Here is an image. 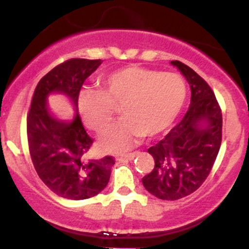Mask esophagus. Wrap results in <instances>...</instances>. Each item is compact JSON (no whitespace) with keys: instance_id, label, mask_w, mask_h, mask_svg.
Instances as JSON below:
<instances>
[{"instance_id":"esophagus-1","label":"esophagus","mask_w":249,"mask_h":249,"mask_svg":"<svg viewBox=\"0 0 249 249\" xmlns=\"http://www.w3.org/2000/svg\"><path fill=\"white\" fill-rule=\"evenodd\" d=\"M137 155H139V152H134L126 155H120V157H118V160H132L135 159V157H137Z\"/></svg>"}]
</instances>
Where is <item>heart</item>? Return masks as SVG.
<instances>
[{"label": "heart", "instance_id": "obj_1", "mask_svg": "<svg viewBox=\"0 0 249 249\" xmlns=\"http://www.w3.org/2000/svg\"><path fill=\"white\" fill-rule=\"evenodd\" d=\"M187 99L184 79L131 65L115 70L101 79V90L84 89L78 95V112L83 124L92 131L108 127L122 106L125 117L100 139L108 152H124L141 137L166 131L182 112Z\"/></svg>", "mask_w": 249, "mask_h": 249}]
</instances>
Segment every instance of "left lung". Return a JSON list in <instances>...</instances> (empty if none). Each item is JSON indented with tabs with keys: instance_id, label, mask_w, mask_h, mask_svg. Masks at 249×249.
<instances>
[{
	"instance_id": "left-lung-1",
	"label": "left lung",
	"mask_w": 249,
	"mask_h": 249,
	"mask_svg": "<svg viewBox=\"0 0 249 249\" xmlns=\"http://www.w3.org/2000/svg\"><path fill=\"white\" fill-rule=\"evenodd\" d=\"M192 90L190 106L165 139L148 149L154 169L142 178L161 200H178L199 189L212 170L222 143V109L210 85L189 66L171 61Z\"/></svg>"
}]
</instances>
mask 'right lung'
Here are the masks:
<instances>
[{
    "label": "right lung",
    "instance_id": "obj_1",
    "mask_svg": "<svg viewBox=\"0 0 249 249\" xmlns=\"http://www.w3.org/2000/svg\"><path fill=\"white\" fill-rule=\"evenodd\" d=\"M101 60L70 59L49 71L35 89L26 120L29 150L35 170L44 184L59 196L84 200L106 188L114 165L113 157L85 161L92 144L78 112L72 122H60L47 106L52 92L67 95L78 109L83 83L101 65Z\"/></svg>",
    "mask_w": 249,
    "mask_h": 249
}]
</instances>
